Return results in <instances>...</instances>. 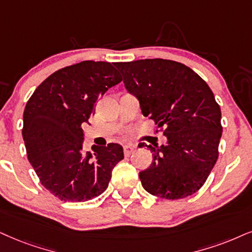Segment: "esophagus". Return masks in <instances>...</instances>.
I'll list each match as a JSON object with an SVG mask.
<instances>
[{"mask_svg": "<svg viewBox=\"0 0 252 252\" xmlns=\"http://www.w3.org/2000/svg\"><path fill=\"white\" fill-rule=\"evenodd\" d=\"M123 151H124V155H126V157H129V156L131 155L133 151H135V146H132V145H124L123 146Z\"/></svg>", "mask_w": 252, "mask_h": 252, "instance_id": "1", "label": "esophagus"}]
</instances>
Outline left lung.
I'll use <instances>...</instances> for the list:
<instances>
[{
  "label": "left lung",
  "mask_w": 252,
  "mask_h": 252,
  "mask_svg": "<svg viewBox=\"0 0 252 252\" xmlns=\"http://www.w3.org/2000/svg\"><path fill=\"white\" fill-rule=\"evenodd\" d=\"M115 66L143 115L158 128L165 126L166 144L148 146L152 163L139 172L142 186L163 199L192 195L219 157L221 109L212 89L193 69L173 60L144 59Z\"/></svg>",
  "instance_id": "1"
}]
</instances>
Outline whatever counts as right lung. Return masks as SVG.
<instances>
[{
    "label": "right lung",
    "mask_w": 252,
    "mask_h": 252,
    "mask_svg": "<svg viewBox=\"0 0 252 252\" xmlns=\"http://www.w3.org/2000/svg\"><path fill=\"white\" fill-rule=\"evenodd\" d=\"M115 63L86 60L51 74L29 98L22 135L41 185L65 202H82L107 189L111 171L124 158L117 143L84 151L82 123L94 104L121 78Z\"/></svg>",
    "instance_id": "obj_1"
}]
</instances>
